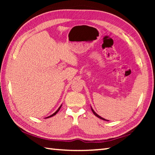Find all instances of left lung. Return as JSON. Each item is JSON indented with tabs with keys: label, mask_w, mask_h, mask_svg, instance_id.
Listing matches in <instances>:
<instances>
[{
	"label": "left lung",
	"mask_w": 155,
	"mask_h": 155,
	"mask_svg": "<svg viewBox=\"0 0 155 155\" xmlns=\"http://www.w3.org/2000/svg\"><path fill=\"white\" fill-rule=\"evenodd\" d=\"M91 111H92V112H93V114H94V115H95L96 117H99V118H100V119H102V120H107L106 119H104V118H103V117H101V116H100V115H98V114H96V113L95 111H94V109H93L92 108H91ZM107 121H109V120H107Z\"/></svg>",
	"instance_id": "1"
}]
</instances>
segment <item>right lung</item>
I'll use <instances>...</instances> for the list:
<instances>
[{
	"mask_svg": "<svg viewBox=\"0 0 155 155\" xmlns=\"http://www.w3.org/2000/svg\"><path fill=\"white\" fill-rule=\"evenodd\" d=\"M61 105H62V104H61ZM61 106H60V107H59V109H57V111H56L55 112H54L53 114H52L51 115H50V116H48V117H46V118H48V117H52V116H53V115H55V114H57V112H58V111H59V109H61Z\"/></svg>",
	"mask_w": 155,
	"mask_h": 155,
	"instance_id": "right-lung-1",
	"label": "right lung"
}]
</instances>
